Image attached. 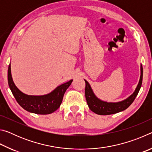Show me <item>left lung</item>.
Wrapping results in <instances>:
<instances>
[{
	"label": "left lung",
	"mask_w": 152,
	"mask_h": 152,
	"mask_svg": "<svg viewBox=\"0 0 152 152\" xmlns=\"http://www.w3.org/2000/svg\"><path fill=\"white\" fill-rule=\"evenodd\" d=\"M142 79L143 68L142 65H141L140 79L135 92L129 97H128L127 99H126L124 101L117 102H107L105 101H102L99 99H98L94 94V92L91 88V86H90L88 82L84 80L86 83L85 96L89 109L92 112L96 113V114L101 115H112L125 110L133 103L135 97L137 96L138 92L141 88V84H142Z\"/></svg>",
	"instance_id": "obj_1"
}]
</instances>
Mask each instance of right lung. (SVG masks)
Wrapping results in <instances>:
<instances>
[{"label": "right lung", "instance_id": "obj_1", "mask_svg": "<svg viewBox=\"0 0 152 152\" xmlns=\"http://www.w3.org/2000/svg\"><path fill=\"white\" fill-rule=\"evenodd\" d=\"M73 80L61 84L55 90L45 95L33 96L20 92L12 80L11 64L8 68V83L12 94L20 107L30 113L39 115H48L56 111L62 102L64 94Z\"/></svg>", "mask_w": 152, "mask_h": 152}]
</instances>
